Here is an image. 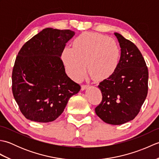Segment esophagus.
<instances>
[{
  "mask_svg": "<svg viewBox=\"0 0 159 159\" xmlns=\"http://www.w3.org/2000/svg\"><path fill=\"white\" fill-rule=\"evenodd\" d=\"M89 87V85H83L81 86V90H82V91L85 90V89H86L88 88Z\"/></svg>",
  "mask_w": 159,
  "mask_h": 159,
  "instance_id": "esophagus-1",
  "label": "esophagus"
}]
</instances>
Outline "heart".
I'll return each instance as SVG.
<instances>
[{
	"mask_svg": "<svg viewBox=\"0 0 159 159\" xmlns=\"http://www.w3.org/2000/svg\"><path fill=\"white\" fill-rule=\"evenodd\" d=\"M121 49L113 38L96 32H85L74 39L73 48L66 47L62 59L67 74L82 79L87 70L95 80L109 79L119 66Z\"/></svg>",
	"mask_w": 159,
	"mask_h": 159,
	"instance_id": "1",
	"label": "heart"
}]
</instances>
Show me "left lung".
<instances>
[{
    "mask_svg": "<svg viewBox=\"0 0 159 159\" xmlns=\"http://www.w3.org/2000/svg\"><path fill=\"white\" fill-rule=\"evenodd\" d=\"M121 57L116 72L100 82L102 100L95 109L104 122L120 125L133 120L140 111L148 90V70L139 50L130 40L115 33Z\"/></svg>",
    "mask_w": 159,
    "mask_h": 159,
    "instance_id": "left-lung-1",
    "label": "left lung"
}]
</instances>
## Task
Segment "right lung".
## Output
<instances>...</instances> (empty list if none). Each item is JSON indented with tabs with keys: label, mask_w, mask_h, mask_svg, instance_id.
Here are the masks:
<instances>
[{
	"label": "right lung",
	"mask_w": 159,
	"mask_h": 159,
	"mask_svg": "<svg viewBox=\"0 0 159 159\" xmlns=\"http://www.w3.org/2000/svg\"><path fill=\"white\" fill-rule=\"evenodd\" d=\"M70 30L43 29L26 42L12 72L13 97L23 116L37 122L55 120L80 86L67 76L61 56L74 35Z\"/></svg>",
	"instance_id": "obj_1"
}]
</instances>
